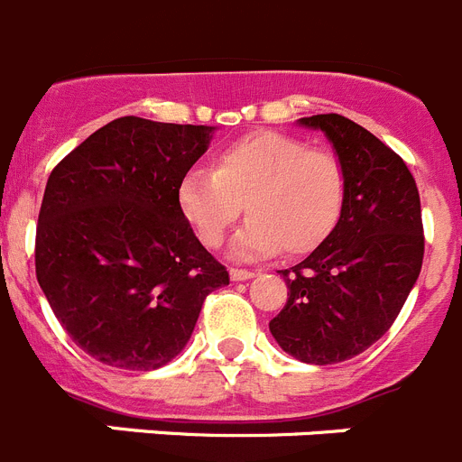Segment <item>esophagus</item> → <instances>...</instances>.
I'll use <instances>...</instances> for the list:
<instances>
[{
  "label": "esophagus",
  "instance_id": "obj_1",
  "mask_svg": "<svg viewBox=\"0 0 462 462\" xmlns=\"http://www.w3.org/2000/svg\"><path fill=\"white\" fill-rule=\"evenodd\" d=\"M228 275H231V280H234V282H245V280H252L256 273L254 271H245V268H231V271H228Z\"/></svg>",
  "mask_w": 462,
  "mask_h": 462
}]
</instances>
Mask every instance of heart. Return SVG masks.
<instances>
[{
  "instance_id": "obj_1",
  "label": "heart",
  "mask_w": 462,
  "mask_h": 462,
  "mask_svg": "<svg viewBox=\"0 0 462 462\" xmlns=\"http://www.w3.org/2000/svg\"><path fill=\"white\" fill-rule=\"evenodd\" d=\"M180 215L217 250L240 212L250 215L234 243L238 256H305L328 240L346 203V173L328 150L277 132L245 136L219 150L210 169L178 182Z\"/></svg>"
}]
</instances>
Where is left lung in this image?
Returning <instances> with one entry per match:
<instances>
[{"label":"left lung","mask_w":462,"mask_h":462,"mask_svg":"<svg viewBox=\"0 0 462 462\" xmlns=\"http://www.w3.org/2000/svg\"><path fill=\"white\" fill-rule=\"evenodd\" d=\"M326 134L346 173L340 224L287 280V305L271 321L293 358L330 365L358 356L391 328L423 263L414 175L389 145L337 113L300 117Z\"/></svg>","instance_id":"obj_1"}]
</instances>
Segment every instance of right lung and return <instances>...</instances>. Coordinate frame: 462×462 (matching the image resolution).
I'll return each instance as SVG.
<instances>
[{
	"mask_svg": "<svg viewBox=\"0 0 462 462\" xmlns=\"http://www.w3.org/2000/svg\"><path fill=\"white\" fill-rule=\"evenodd\" d=\"M215 126L117 117L48 178L36 280L76 345L120 370H157L189 342L203 300L228 284L175 201Z\"/></svg>",
	"mask_w": 462,
	"mask_h": 462,
	"instance_id": "add662e5",
	"label": "right lung"
}]
</instances>
